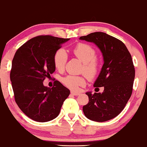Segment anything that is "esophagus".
Returning a JSON list of instances; mask_svg holds the SVG:
<instances>
[{
	"label": "esophagus",
	"mask_w": 147,
	"mask_h": 147,
	"mask_svg": "<svg viewBox=\"0 0 147 147\" xmlns=\"http://www.w3.org/2000/svg\"><path fill=\"white\" fill-rule=\"evenodd\" d=\"M71 94L73 96H79L80 93L79 92H71Z\"/></svg>",
	"instance_id": "34e87169"
}]
</instances>
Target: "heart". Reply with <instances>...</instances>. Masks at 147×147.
Here are the masks:
<instances>
[{
	"label": "heart",
	"mask_w": 147,
	"mask_h": 147,
	"mask_svg": "<svg viewBox=\"0 0 147 147\" xmlns=\"http://www.w3.org/2000/svg\"><path fill=\"white\" fill-rule=\"evenodd\" d=\"M73 54L83 62L82 71L90 79H93L98 75L100 69V62L95 57L96 51L89 44L80 43L72 50ZM67 54L65 50L59 49L55 52L53 57L54 67L58 71H62L65 67L67 60ZM61 83L65 87L73 90H78L80 86L86 84L84 76L67 75L61 79Z\"/></svg>",
	"instance_id": "b5f03b06"
}]
</instances>
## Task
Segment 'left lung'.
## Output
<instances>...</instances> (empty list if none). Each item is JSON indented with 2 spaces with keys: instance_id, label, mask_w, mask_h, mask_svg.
<instances>
[{
  "instance_id": "left-lung-1",
  "label": "left lung",
  "mask_w": 147,
  "mask_h": 147,
  "mask_svg": "<svg viewBox=\"0 0 147 147\" xmlns=\"http://www.w3.org/2000/svg\"><path fill=\"white\" fill-rule=\"evenodd\" d=\"M98 46L104 57V64L94 86L104 87L102 93L87 92L89 102L83 106L88 119L105 122L121 112L131 96L135 69L132 56L123 42L103 32L80 37Z\"/></svg>"
}]
</instances>
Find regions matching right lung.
<instances>
[{"instance_id": "obj_1", "label": "right lung", "mask_w": 147, "mask_h": 147, "mask_svg": "<svg viewBox=\"0 0 147 147\" xmlns=\"http://www.w3.org/2000/svg\"><path fill=\"white\" fill-rule=\"evenodd\" d=\"M69 40L37 36L21 46L14 56L10 78L15 102L22 112L35 121L45 122L55 118L69 95V90L59 81L54 82L51 88L43 83L55 70V52Z\"/></svg>"}]
</instances>
